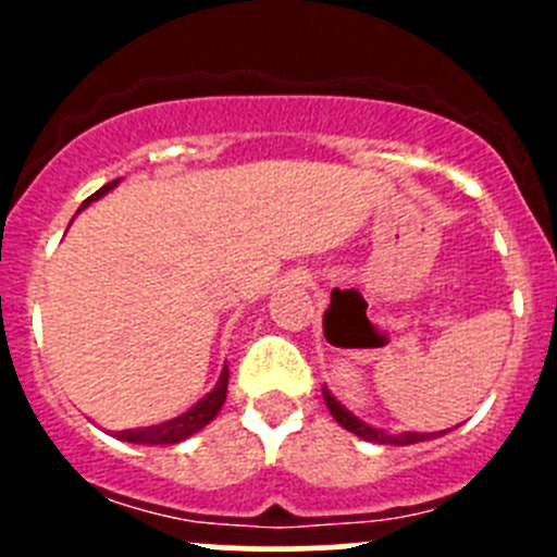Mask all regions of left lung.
Here are the masks:
<instances>
[{"label":"left lung","instance_id":"left-lung-1","mask_svg":"<svg viewBox=\"0 0 557 557\" xmlns=\"http://www.w3.org/2000/svg\"><path fill=\"white\" fill-rule=\"evenodd\" d=\"M323 398H325V407H329V412L334 414V420L342 425V429H347L350 434L361 436V440H367V442H377V445H418V442L434 440V436L445 434V431H440V434H412V431H404V434H385V431L372 429V425H367L363 420H358L356 414H352L350 409L342 407V404L336 401V398L331 396L325 387H323Z\"/></svg>","mask_w":557,"mask_h":557}]
</instances>
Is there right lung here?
Instances as JSON below:
<instances>
[{
  "mask_svg": "<svg viewBox=\"0 0 557 557\" xmlns=\"http://www.w3.org/2000/svg\"><path fill=\"white\" fill-rule=\"evenodd\" d=\"M115 185H117V180H112V183H107L104 188H99L97 194L88 196V199L81 205V210H86L91 201H97L99 196H104L107 190L115 188ZM81 210H77V212H81ZM226 387H228V367H223L221 377H218V385L212 387V391L207 393L201 401H196L194 407L188 409V412L177 414V418L166 420V423L148 425V429L117 431V440L132 442V445H177V442L188 440V436H194L196 431L205 429V425L210 423V420L215 418L218 412H221L223 401H226Z\"/></svg>",
  "mask_w": 557,
  "mask_h": 557,
  "instance_id": "1",
  "label": "right lung"
}]
</instances>
